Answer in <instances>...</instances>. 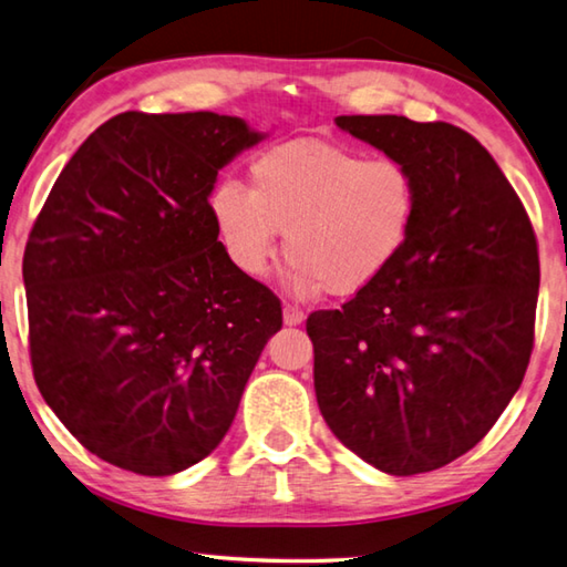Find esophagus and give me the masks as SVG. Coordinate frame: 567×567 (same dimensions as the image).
Wrapping results in <instances>:
<instances>
[{
    "instance_id": "obj_1",
    "label": "esophagus",
    "mask_w": 567,
    "mask_h": 567,
    "mask_svg": "<svg viewBox=\"0 0 567 567\" xmlns=\"http://www.w3.org/2000/svg\"><path fill=\"white\" fill-rule=\"evenodd\" d=\"M282 317H285V324H290V327L305 322V312L297 305H285V315Z\"/></svg>"
}]
</instances>
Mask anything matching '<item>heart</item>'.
<instances>
[{"label": "heart", "instance_id": "1", "mask_svg": "<svg viewBox=\"0 0 567 567\" xmlns=\"http://www.w3.org/2000/svg\"><path fill=\"white\" fill-rule=\"evenodd\" d=\"M419 200L404 161L302 138L260 153L250 163V190L233 178L215 185L210 215L240 272L270 270L277 233H285L297 295L352 297L382 280L406 250Z\"/></svg>", "mask_w": 567, "mask_h": 567}]
</instances>
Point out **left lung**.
I'll return each instance as SVG.
<instances>
[{"label": "left lung", "instance_id": "obj_1", "mask_svg": "<svg viewBox=\"0 0 567 567\" xmlns=\"http://www.w3.org/2000/svg\"><path fill=\"white\" fill-rule=\"evenodd\" d=\"M419 181L396 265L342 310L307 317L327 426L391 476L446 466L496 424L526 374L540 260L518 193L481 143L444 121L337 116Z\"/></svg>", "mask_w": 567, "mask_h": 567}]
</instances>
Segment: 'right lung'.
<instances>
[{
    "label": "right lung",
    "instance_id": "1",
    "mask_svg": "<svg viewBox=\"0 0 567 567\" xmlns=\"http://www.w3.org/2000/svg\"><path fill=\"white\" fill-rule=\"evenodd\" d=\"M262 136L210 111L109 118L59 173L29 233V359L91 454L171 476L220 444L277 295L225 252L208 195Z\"/></svg>",
    "mask_w": 567,
    "mask_h": 567
}]
</instances>
